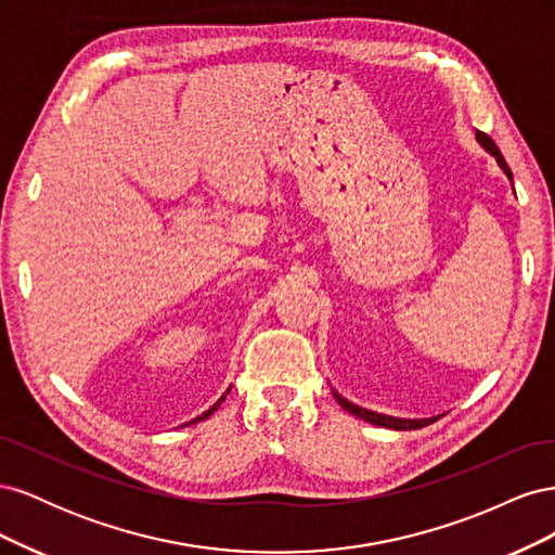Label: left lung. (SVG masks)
Wrapping results in <instances>:
<instances>
[{
    "instance_id": "1",
    "label": "left lung",
    "mask_w": 555,
    "mask_h": 555,
    "mask_svg": "<svg viewBox=\"0 0 555 555\" xmlns=\"http://www.w3.org/2000/svg\"><path fill=\"white\" fill-rule=\"evenodd\" d=\"M477 139H479V143H481L486 150H489L491 155H495L498 164L502 166V171H505V173L512 178V169L507 166L505 157H502V153H500L498 145L493 143V139L489 137V133L477 131ZM333 396H335V400H338L340 405H343L349 414H354V416L363 418V422H367V424L384 426V428H393V430H416V428H424V426H428V424H433V422H438V418H440V416H433V418H418V422H410V418H393V416L377 414V412H371V410H363V408L351 405L349 400H345L340 393H335V391H333Z\"/></svg>"
}]
</instances>
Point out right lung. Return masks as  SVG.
Listing matches in <instances>:
<instances>
[{"label": "right lung", "mask_w": 555, "mask_h": 555, "mask_svg": "<svg viewBox=\"0 0 555 555\" xmlns=\"http://www.w3.org/2000/svg\"><path fill=\"white\" fill-rule=\"evenodd\" d=\"M224 398H227V396H222V398H220V400H217V402H215V405H212V408H210V410H208V412H204V414H201V416H198V418H194V422H201V418H206V416H210V414H212V412H215V410H217V408H220V405H222V400H224Z\"/></svg>", "instance_id": "1"}]
</instances>
